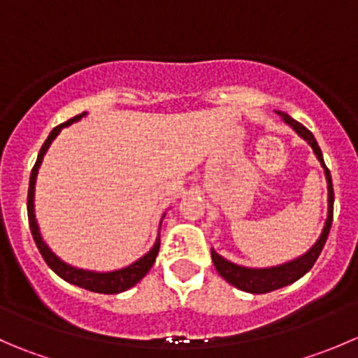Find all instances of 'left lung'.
I'll list each match as a JSON object with an SVG mask.
<instances>
[{
  "mask_svg": "<svg viewBox=\"0 0 358 358\" xmlns=\"http://www.w3.org/2000/svg\"><path fill=\"white\" fill-rule=\"evenodd\" d=\"M278 115L285 120V124H289L297 134H299L303 140L308 141L311 148H313L315 155L320 161L322 168L325 171V178H327V190H329V210H327V220H325L324 229H322L320 238L317 239L313 246L308 250L304 255L297 257V259L289 260L285 264H280V266L273 267H245L238 266V264L231 262V260L224 259L222 255H218L213 248H211V260L215 264V269L218 271V275L229 282L231 285H234L236 289L243 290V292L250 294H266L273 292V290H278L282 287L290 285V283L297 282L299 278H303L308 271H310L313 264L317 262L318 255H320L322 248H324L325 241H327L329 231H331L332 225V213H334V189H332V178L331 171L327 169L324 162V155H322L320 147H318L317 140H315L313 133L310 129L299 124L297 120H294L292 117L287 115V113L278 112Z\"/></svg>",
  "mask_w": 358,
  "mask_h": 358,
  "instance_id": "left-lung-1",
  "label": "left lung"
}]
</instances>
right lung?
Here are the masks:
<instances>
[{
  "label": "right lung",
  "instance_id": "right-lung-1",
  "mask_svg": "<svg viewBox=\"0 0 358 358\" xmlns=\"http://www.w3.org/2000/svg\"><path fill=\"white\" fill-rule=\"evenodd\" d=\"M87 112L80 113V115L73 117L69 119L68 122L61 124V126L54 127L48 134V138L45 140L43 147H41L40 154H38L36 159V164H34L33 171H31L29 176V190H27V218H29V229H31V234H33L34 243H36L38 250H40L41 257L43 260L47 262V266L50 267L52 271L55 273L57 276H61L64 282L71 283V285L80 287V289H85V290H91V292H98V294H120L124 290L131 289V287L136 285L148 271H150V267L154 266L155 262V257L159 253V246H161V236H157L155 239L154 246L150 248V252L145 253L143 257L136 260V262L129 264L127 267H122V269H117V271H106V273H99V271H89V269H80V267L75 266H69L66 264L64 260L59 259L50 248H48L47 243L43 241L40 234V227H38V222L36 217H34V185H36V176H38V169H40L41 161H43L45 154H47L48 147L52 145V141L57 138V134L61 133L64 127L71 126L73 122H78L82 117H85ZM164 218V215H162ZM161 218V222H162ZM161 227V224H159Z\"/></svg>",
  "mask_w": 358,
  "mask_h": 358
}]
</instances>
